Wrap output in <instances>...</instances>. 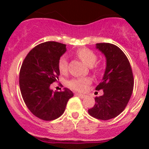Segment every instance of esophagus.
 Returning a JSON list of instances; mask_svg holds the SVG:
<instances>
[{
  "instance_id": "esophagus-1",
  "label": "esophagus",
  "mask_w": 149,
  "mask_h": 149,
  "mask_svg": "<svg viewBox=\"0 0 149 149\" xmlns=\"http://www.w3.org/2000/svg\"><path fill=\"white\" fill-rule=\"evenodd\" d=\"M75 94H76V96H77V97H80V98H84L85 97H86V95H85V94H82V93H76Z\"/></svg>"
}]
</instances>
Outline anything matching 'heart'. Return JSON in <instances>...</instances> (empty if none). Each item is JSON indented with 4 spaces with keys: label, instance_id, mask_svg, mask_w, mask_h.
<instances>
[{
    "label": "heart",
    "instance_id": "heart-1",
    "mask_svg": "<svg viewBox=\"0 0 149 149\" xmlns=\"http://www.w3.org/2000/svg\"><path fill=\"white\" fill-rule=\"evenodd\" d=\"M77 56L86 65L93 66L97 60V56L94 52L87 49H80L77 51ZM58 70L62 73H65L68 71V59L66 56H62L58 63ZM91 83V79L88 77L73 79L69 82V86L72 90L77 91H86L88 85Z\"/></svg>",
    "mask_w": 149,
    "mask_h": 149
}]
</instances>
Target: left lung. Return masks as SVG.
<instances>
[{
	"label": "left lung",
	"mask_w": 149,
	"mask_h": 149,
	"mask_svg": "<svg viewBox=\"0 0 149 149\" xmlns=\"http://www.w3.org/2000/svg\"><path fill=\"white\" fill-rule=\"evenodd\" d=\"M97 49L106 58V69L101 83L96 87L104 94L95 98V105L89 109L90 115L100 120L116 118L127 106L134 87L132 67L127 56L115 45L97 43Z\"/></svg>",
	"instance_id": "8db88e82"
}]
</instances>
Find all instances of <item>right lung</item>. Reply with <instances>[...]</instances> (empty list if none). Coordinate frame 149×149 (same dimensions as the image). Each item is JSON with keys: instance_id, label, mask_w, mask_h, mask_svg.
Here are the masks:
<instances>
[{"instance_id": "obj_1", "label": "right lung", "mask_w": 149, "mask_h": 149, "mask_svg": "<svg viewBox=\"0 0 149 149\" xmlns=\"http://www.w3.org/2000/svg\"><path fill=\"white\" fill-rule=\"evenodd\" d=\"M65 47L66 45L56 42L41 43L29 52L21 67L19 86L22 98L29 111L42 120L59 118L73 96L68 88L60 92H53L50 88L58 79V63L66 52Z\"/></svg>"}]
</instances>
